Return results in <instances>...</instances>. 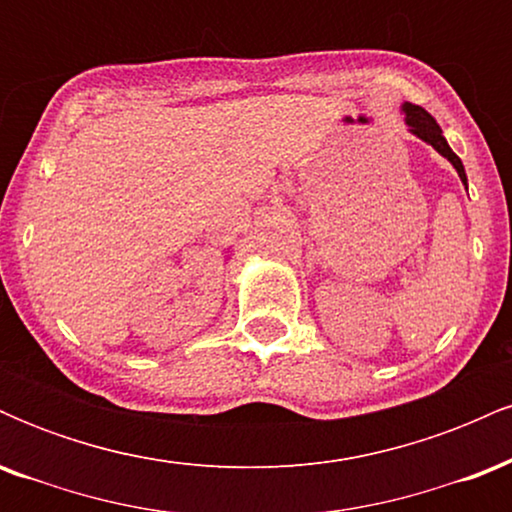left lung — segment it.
<instances>
[{
	"label": "left lung",
	"instance_id": "left-lung-1",
	"mask_svg": "<svg viewBox=\"0 0 512 512\" xmlns=\"http://www.w3.org/2000/svg\"><path fill=\"white\" fill-rule=\"evenodd\" d=\"M402 110H404V120H407V125H409V132H414L416 137L424 139L426 144H431L440 156L448 158L452 166H455L457 175H460V180L464 182V185H467V175H464V166H462L460 156H457L455 151H452L448 146V142H445L443 129L438 127V122L433 120V117L428 115L424 108H419V105L404 103Z\"/></svg>",
	"mask_w": 512,
	"mask_h": 512
}]
</instances>
